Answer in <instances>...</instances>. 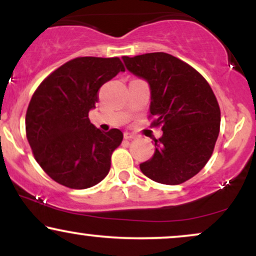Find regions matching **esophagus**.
I'll list each match as a JSON object with an SVG mask.
<instances>
[{"instance_id": "34e87169", "label": "esophagus", "mask_w": 256, "mask_h": 256, "mask_svg": "<svg viewBox=\"0 0 256 256\" xmlns=\"http://www.w3.org/2000/svg\"><path fill=\"white\" fill-rule=\"evenodd\" d=\"M124 138H125V140H131V138H134V134L130 131H125L124 132Z\"/></svg>"}]
</instances>
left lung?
<instances>
[{
	"mask_svg": "<svg viewBox=\"0 0 256 256\" xmlns=\"http://www.w3.org/2000/svg\"><path fill=\"white\" fill-rule=\"evenodd\" d=\"M122 61L149 84L152 125L162 124L154 155L140 164V171L161 184L184 183L204 168L219 136L220 108L213 90L196 70L166 52Z\"/></svg>",
	"mask_w": 256,
	"mask_h": 256,
	"instance_id": "8db88e82",
	"label": "left lung"
}]
</instances>
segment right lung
<instances>
[{
    "mask_svg": "<svg viewBox=\"0 0 256 256\" xmlns=\"http://www.w3.org/2000/svg\"><path fill=\"white\" fill-rule=\"evenodd\" d=\"M124 71L119 58H77L34 91L26 112V137L37 162L58 184L86 189L110 172L112 152L122 143V132L96 128L89 112L100 88Z\"/></svg>",
    "mask_w": 256,
    "mask_h": 256,
    "instance_id": "obj_1",
    "label": "right lung"
}]
</instances>
